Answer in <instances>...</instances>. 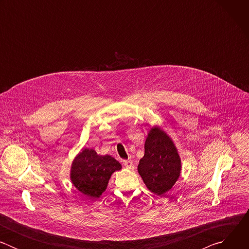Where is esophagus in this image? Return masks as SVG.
<instances>
[{
  "instance_id": "obj_1",
  "label": "esophagus",
  "mask_w": 249,
  "mask_h": 249,
  "mask_svg": "<svg viewBox=\"0 0 249 249\" xmlns=\"http://www.w3.org/2000/svg\"><path fill=\"white\" fill-rule=\"evenodd\" d=\"M123 164L127 167V168H132L133 167V161L131 160H123Z\"/></svg>"
}]
</instances>
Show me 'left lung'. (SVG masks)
<instances>
[{
	"mask_svg": "<svg viewBox=\"0 0 249 249\" xmlns=\"http://www.w3.org/2000/svg\"><path fill=\"white\" fill-rule=\"evenodd\" d=\"M138 172L147 188L162 196L178 180L181 160L172 139L160 127L153 126L145 142V155L140 160Z\"/></svg>",
	"mask_w": 249,
	"mask_h": 249,
	"instance_id": "obj_1",
	"label": "left lung"
}]
</instances>
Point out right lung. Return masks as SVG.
I'll return each mask as SVG.
<instances>
[{"label":"right lung","mask_w":249,"mask_h":249,"mask_svg":"<svg viewBox=\"0 0 249 249\" xmlns=\"http://www.w3.org/2000/svg\"><path fill=\"white\" fill-rule=\"evenodd\" d=\"M122 165L109 155H98L92 149H83L71 165L70 179L73 185L89 198L97 199L106 190L113 172Z\"/></svg>","instance_id":"obj_1"}]
</instances>
